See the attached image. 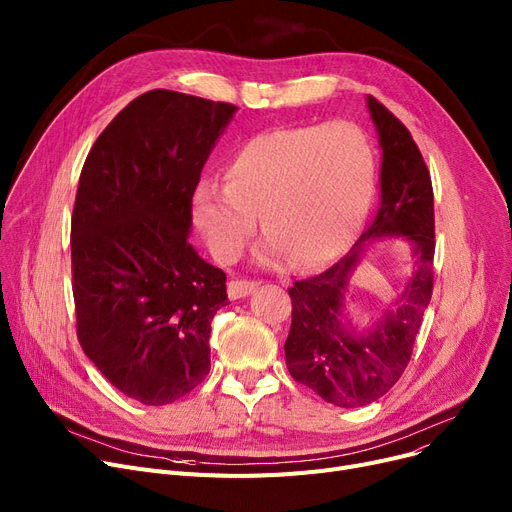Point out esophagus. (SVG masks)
<instances>
[{
    "label": "esophagus",
    "instance_id": "1",
    "mask_svg": "<svg viewBox=\"0 0 512 512\" xmlns=\"http://www.w3.org/2000/svg\"><path fill=\"white\" fill-rule=\"evenodd\" d=\"M259 284L257 282H249V280H230V284H228V297L230 299H245V297H249V294H253L255 292V288H257Z\"/></svg>",
    "mask_w": 512,
    "mask_h": 512
}]
</instances>
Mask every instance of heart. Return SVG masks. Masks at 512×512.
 Listing matches in <instances>:
<instances>
[{"label": "heart", "instance_id": "obj_1", "mask_svg": "<svg viewBox=\"0 0 512 512\" xmlns=\"http://www.w3.org/2000/svg\"><path fill=\"white\" fill-rule=\"evenodd\" d=\"M373 188L375 155L359 126H286L242 145L228 161L226 184L203 180L193 215L220 261L242 253L261 215L267 238L259 263L290 257L294 270H315L351 247Z\"/></svg>", "mask_w": 512, "mask_h": 512}]
</instances>
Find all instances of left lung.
<instances>
[{"mask_svg":"<svg viewBox=\"0 0 512 512\" xmlns=\"http://www.w3.org/2000/svg\"><path fill=\"white\" fill-rule=\"evenodd\" d=\"M367 110L382 147L380 207L369 228L328 272L294 282L292 324L284 344L286 365L297 382L330 405L355 409L384 396L405 371L434 284V191L411 132L371 95ZM402 237L416 267L378 325L357 335L341 321L347 286L371 241Z\"/></svg>","mask_w":512,"mask_h":512,"instance_id":"left-lung-1","label":"left lung"}]
</instances>
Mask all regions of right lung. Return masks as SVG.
Returning a JSON list of instances; mask_svg holds the SVG:
<instances>
[{"label":"right lung","mask_w":512,"mask_h":512,"mask_svg":"<svg viewBox=\"0 0 512 512\" xmlns=\"http://www.w3.org/2000/svg\"><path fill=\"white\" fill-rule=\"evenodd\" d=\"M238 107L155 89L99 134L72 213V292L85 355L128 398L170 405L209 373L226 274L188 242L193 195Z\"/></svg>","instance_id":"add662e5"}]
</instances>
